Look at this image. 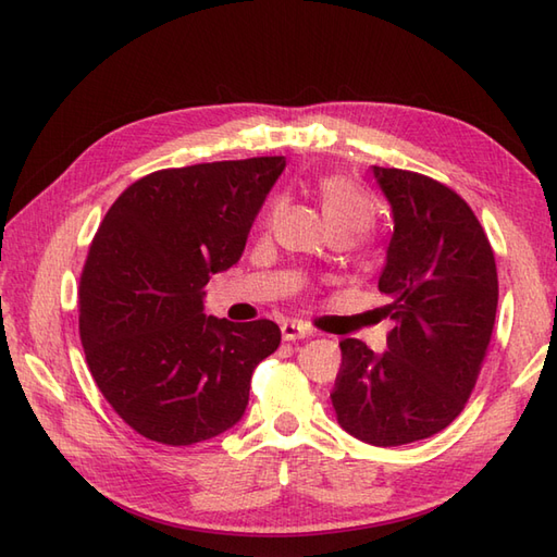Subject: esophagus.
Wrapping results in <instances>:
<instances>
[{
  "label": "esophagus",
  "mask_w": 557,
  "mask_h": 557,
  "mask_svg": "<svg viewBox=\"0 0 557 557\" xmlns=\"http://www.w3.org/2000/svg\"><path fill=\"white\" fill-rule=\"evenodd\" d=\"M281 335L283 341H305V337H309V329L302 323H295V321H286L281 325Z\"/></svg>",
  "instance_id": "1"
}]
</instances>
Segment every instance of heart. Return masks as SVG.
I'll return each mask as SVG.
<instances>
[{"instance_id": "b5f03b06", "label": "heart", "mask_w": 557, "mask_h": 557, "mask_svg": "<svg viewBox=\"0 0 557 557\" xmlns=\"http://www.w3.org/2000/svg\"><path fill=\"white\" fill-rule=\"evenodd\" d=\"M319 200L331 234L341 232L355 240L369 232L373 224L371 202L345 176H325V180H321Z\"/></svg>"}]
</instances>
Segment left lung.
<instances>
[{"label":"left lung","mask_w":557,"mask_h":557,"mask_svg":"<svg viewBox=\"0 0 557 557\" xmlns=\"http://www.w3.org/2000/svg\"><path fill=\"white\" fill-rule=\"evenodd\" d=\"M392 208L377 288L397 325L387 351L341 343L333 406L351 437L399 446L437 435L463 411L492 341L498 278L490 240L468 202L430 176L375 168Z\"/></svg>","instance_id":"8db88e82"}]
</instances>
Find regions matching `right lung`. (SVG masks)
<instances>
[{
  "label": "right lung",
  "instance_id": "1",
  "mask_svg": "<svg viewBox=\"0 0 557 557\" xmlns=\"http://www.w3.org/2000/svg\"><path fill=\"white\" fill-rule=\"evenodd\" d=\"M286 158L160 170L106 212L79 278V337L113 411L146 440L188 446L246 413L274 321L208 317L212 274L234 267Z\"/></svg>",
  "mask_w": 557,
  "mask_h": 557
}]
</instances>
